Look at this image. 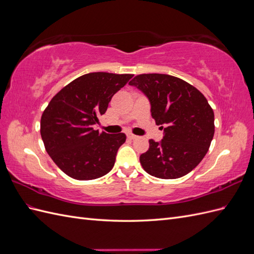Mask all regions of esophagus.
<instances>
[{
	"mask_svg": "<svg viewBox=\"0 0 254 254\" xmlns=\"http://www.w3.org/2000/svg\"><path fill=\"white\" fill-rule=\"evenodd\" d=\"M127 137H128V139H130V140H134V139H136V135L135 134H133V133H127Z\"/></svg>",
	"mask_w": 254,
	"mask_h": 254,
	"instance_id": "esophagus-1",
	"label": "esophagus"
}]
</instances>
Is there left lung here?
Wrapping results in <instances>:
<instances>
[{
  "label": "left lung",
  "mask_w": 254,
  "mask_h": 254,
  "mask_svg": "<svg viewBox=\"0 0 254 254\" xmlns=\"http://www.w3.org/2000/svg\"><path fill=\"white\" fill-rule=\"evenodd\" d=\"M148 97L151 117L164 128L140 156L144 171L161 179L186 176L201 162L214 136V112L200 91L175 76L140 74L129 82Z\"/></svg>",
  "instance_id": "8db88e82"
}]
</instances>
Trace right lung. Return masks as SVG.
I'll return each mask as SVG.
<instances>
[{"mask_svg": "<svg viewBox=\"0 0 254 254\" xmlns=\"http://www.w3.org/2000/svg\"><path fill=\"white\" fill-rule=\"evenodd\" d=\"M132 74L95 72L74 79L54 96L42 113L40 133L56 165L76 180H93L108 174L126 141L125 133H99L98 118L112 96Z\"/></svg>", "mask_w": 254, "mask_h": 254, "instance_id": "add662e5", "label": "right lung"}]
</instances>
